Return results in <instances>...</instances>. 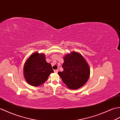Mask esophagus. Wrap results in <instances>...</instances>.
<instances>
[{"mask_svg": "<svg viewBox=\"0 0 120 120\" xmlns=\"http://www.w3.org/2000/svg\"><path fill=\"white\" fill-rule=\"evenodd\" d=\"M54 72L56 73H58V69H56V70H54Z\"/></svg>", "mask_w": 120, "mask_h": 120, "instance_id": "1", "label": "esophagus"}]
</instances>
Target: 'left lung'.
<instances>
[{"instance_id": "1", "label": "left lung", "mask_w": 120, "mask_h": 120, "mask_svg": "<svg viewBox=\"0 0 120 120\" xmlns=\"http://www.w3.org/2000/svg\"><path fill=\"white\" fill-rule=\"evenodd\" d=\"M63 71L58 72L63 82L68 87L77 90L87 82L90 76V68L82 56L72 52L64 57Z\"/></svg>"}]
</instances>
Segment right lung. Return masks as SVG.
Wrapping results in <instances>:
<instances>
[{"label":"right lung","mask_w":120,"mask_h":120,"mask_svg":"<svg viewBox=\"0 0 120 120\" xmlns=\"http://www.w3.org/2000/svg\"><path fill=\"white\" fill-rule=\"evenodd\" d=\"M51 64L45 60V56L34 52L25 62L23 74L26 81L30 85L38 86L42 84L53 73Z\"/></svg>","instance_id":"right-lung-1"}]
</instances>
